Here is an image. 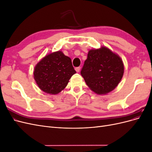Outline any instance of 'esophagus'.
<instances>
[{
    "label": "esophagus",
    "mask_w": 152,
    "mask_h": 152,
    "mask_svg": "<svg viewBox=\"0 0 152 152\" xmlns=\"http://www.w3.org/2000/svg\"><path fill=\"white\" fill-rule=\"evenodd\" d=\"M80 70V67H76L75 68V70H76L77 72H79Z\"/></svg>",
    "instance_id": "34e87169"
}]
</instances>
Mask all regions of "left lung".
Here are the masks:
<instances>
[{
  "instance_id": "1",
  "label": "left lung",
  "mask_w": 152,
  "mask_h": 152,
  "mask_svg": "<svg viewBox=\"0 0 152 152\" xmlns=\"http://www.w3.org/2000/svg\"><path fill=\"white\" fill-rule=\"evenodd\" d=\"M121 58L105 46L89 50L81 70L89 88L96 94H107L115 89L124 75Z\"/></svg>"
}]
</instances>
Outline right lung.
<instances>
[{
	"instance_id": "add662e5",
	"label": "right lung",
	"mask_w": 152,
	"mask_h": 152,
	"mask_svg": "<svg viewBox=\"0 0 152 152\" xmlns=\"http://www.w3.org/2000/svg\"><path fill=\"white\" fill-rule=\"evenodd\" d=\"M75 73L70 58L58 50L45 55L37 63L34 68V78L41 90L54 95L65 88Z\"/></svg>"
}]
</instances>
